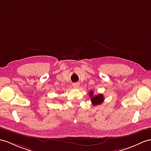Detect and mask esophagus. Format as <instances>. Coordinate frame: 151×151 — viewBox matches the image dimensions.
Returning a JSON list of instances; mask_svg holds the SVG:
<instances>
[{
	"label": "esophagus",
	"mask_w": 151,
	"mask_h": 151,
	"mask_svg": "<svg viewBox=\"0 0 151 151\" xmlns=\"http://www.w3.org/2000/svg\"><path fill=\"white\" fill-rule=\"evenodd\" d=\"M73 86L74 87V88H78L79 86V83H73Z\"/></svg>",
	"instance_id": "1"
}]
</instances>
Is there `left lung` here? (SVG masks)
I'll list each match as a JSON object with an SVG mask.
<instances>
[{
    "label": "left lung",
    "mask_w": 151,
    "mask_h": 151,
    "mask_svg": "<svg viewBox=\"0 0 151 151\" xmlns=\"http://www.w3.org/2000/svg\"><path fill=\"white\" fill-rule=\"evenodd\" d=\"M90 97L91 98V101L92 102L93 106L101 104V103L103 102L104 100V96L102 94H99V95H95V96H93V91H90Z\"/></svg>",
    "instance_id": "obj_1"
}]
</instances>
